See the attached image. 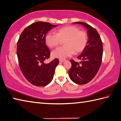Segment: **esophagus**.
<instances>
[{
  "label": "esophagus",
  "instance_id": "esophagus-1",
  "mask_svg": "<svg viewBox=\"0 0 121 121\" xmlns=\"http://www.w3.org/2000/svg\"><path fill=\"white\" fill-rule=\"evenodd\" d=\"M66 60H64V59H60V62H64Z\"/></svg>",
  "mask_w": 121,
  "mask_h": 121
}]
</instances>
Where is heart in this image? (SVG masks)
Here are the masks:
<instances>
[{
	"mask_svg": "<svg viewBox=\"0 0 121 121\" xmlns=\"http://www.w3.org/2000/svg\"><path fill=\"white\" fill-rule=\"evenodd\" d=\"M64 46L52 52L54 58L64 59L83 52L87 44V35L74 26H66L57 29L55 34L49 32L45 37L46 44L50 48L56 47L63 40Z\"/></svg>",
	"mask_w": 121,
	"mask_h": 121,
	"instance_id": "obj_1",
	"label": "heart"
}]
</instances>
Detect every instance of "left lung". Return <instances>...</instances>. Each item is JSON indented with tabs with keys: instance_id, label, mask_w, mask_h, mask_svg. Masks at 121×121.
I'll return each instance as SVG.
<instances>
[{
	"instance_id": "1",
	"label": "left lung",
	"mask_w": 121,
	"mask_h": 121,
	"mask_svg": "<svg viewBox=\"0 0 121 121\" xmlns=\"http://www.w3.org/2000/svg\"><path fill=\"white\" fill-rule=\"evenodd\" d=\"M85 27L87 30L88 41L85 48L77 57L79 63L71 60L72 67L68 74L69 78L79 85L90 82L95 76L100 68L103 56V44L97 30L90 25L83 22H75Z\"/></svg>"
}]
</instances>
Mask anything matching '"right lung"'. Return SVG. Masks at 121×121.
Masks as SVG:
<instances>
[{
	"label": "right lung",
	"mask_w": 121,
	"mask_h": 121,
	"mask_svg": "<svg viewBox=\"0 0 121 121\" xmlns=\"http://www.w3.org/2000/svg\"><path fill=\"white\" fill-rule=\"evenodd\" d=\"M56 26L46 22H34L25 28L18 40L17 55L20 70L27 80L36 86L51 83L59 63L57 58L48 64L44 62L51 54L46 45L45 35Z\"/></svg>",
	"instance_id": "1"
}]
</instances>
